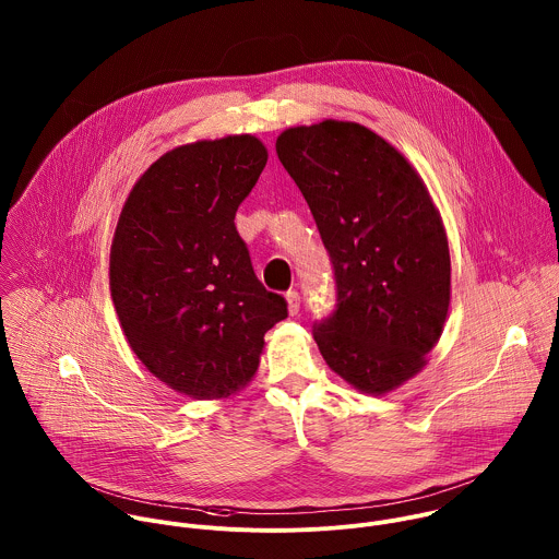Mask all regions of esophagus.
Masks as SVG:
<instances>
[{"mask_svg":"<svg viewBox=\"0 0 559 559\" xmlns=\"http://www.w3.org/2000/svg\"><path fill=\"white\" fill-rule=\"evenodd\" d=\"M285 298H287V309H289V313L296 316V313L300 311V294H298L296 289H289V292L285 294Z\"/></svg>","mask_w":559,"mask_h":559,"instance_id":"1","label":"esophagus"}]
</instances>
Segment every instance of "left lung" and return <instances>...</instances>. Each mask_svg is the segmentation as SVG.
I'll return each instance as SVG.
<instances>
[{
	"instance_id": "1",
	"label": "left lung",
	"mask_w": 559,
	"mask_h": 559,
	"mask_svg": "<svg viewBox=\"0 0 559 559\" xmlns=\"http://www.w3.org/2000/svg\"><path fill=\"white\" fill-rule=\"evenodd\" d=\"M276 154L335 274L337 305L313 340L344 381L385 394L425 366L444 329L451 257L440 213L407 158L366 126L289 128Z\"/></svg>"
}]
</instances>
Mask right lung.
Wrapping results in <instances>:
<instances>
[{
	"label": "right lung",
	"instance_id": "obj_1",
	"mask_svg": "<svg viewBox=\"0 0 559 559\" xmlns=\"http://www.w3.org/2000/svg\"><path fill=\"white\" fill-rule=\"evenodd\" d=\"M267 163L250 134L163 154L132 187L110 248V296L141 364L191 399L257 372L287 300L257 278L235 213Z\"/></svg>",
	"mask_w": 559,
	"mask_h": 559
}]
</instances>
